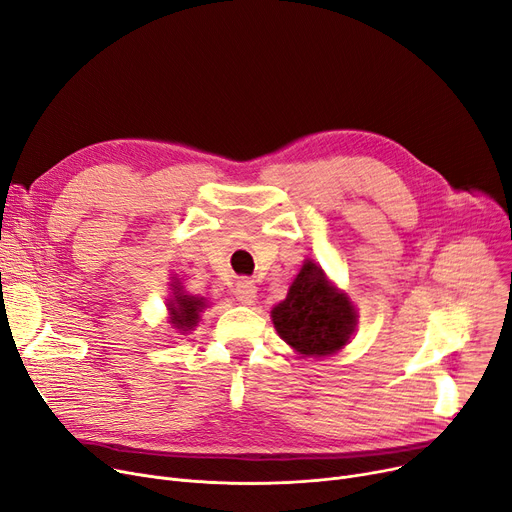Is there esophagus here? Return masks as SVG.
I'll list each match as a JSON object with an SVG mask.
<instances>
[{"label":"esophagus","mask_w":512,"mask_h":512,"mask_svg":"<svg viewBox=\"0 0 512 512\" xmlns=\"http://www.w3.org/2000/svg\"><path fill=\"white\" fill-rule=\"evenodd\" d=\"M234 297H236L240 303H244V305H251V303L255 301V297H257V286H255V282L249 280V278L238 280V282L234 284Z\"/></svg>","instance_id":"1"}]
</instances>
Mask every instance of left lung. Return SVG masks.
I'll return each instance as SVG.
<instances>
[{
	"mask_svg": "<svg viewBox=\"0 0 512 512\" xmlns=\"http://www.w3.org/2000/svg\"><path fill=\"white\" fill-rule=\"evenodd\" d=\"M278 335L303 355L337 353L355 328L347 295L330 286L314 261H305L286 299L272 309Z\"/></svg>",
	"mask_w": 512,
	"mask_h": 512,
	"instance_id": "8db88e82",
	"label": "left lung"
}]
</instances>
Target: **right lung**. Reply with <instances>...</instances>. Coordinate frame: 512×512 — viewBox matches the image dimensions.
<instances>
[{
	"label": "right lung",
	"instance_id": "add662e5",
	"mask_svg": "<svg viewBox=\"0 0 512 512\" xmlns=\"http://www.w3.org/2000/svg\"><path fill=\"white\" fill-rule=\"evenodd\" d=\"M173 286V299L169 301V311H171V324L177 330H190L198 322V311L205 307V299L190 297L184 295L180 284H171Z\"/></svg>",
	"mask_w": 512,
	"mask_h": 512
}]
</instances>
